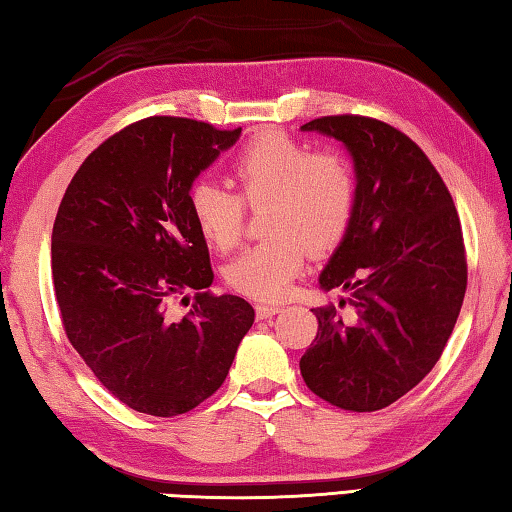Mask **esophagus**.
I'll return each mask as SVG.
<instances>
[{"label":"esophagus","mask_w":512,"mask_h":512,"mask_svg":"<svg viewBox=\"0 0 512 512\" xmlns=\"http://www.w3.org/2000/svg\"><path fill=\"white\" fill-rule=\"evenodd\" d=\"M278 312H281V307L278 305H265V303L256 305V318H260V321H263V318H272Z\"/></svg>","instance_id":"34e87169"}]
</instances>
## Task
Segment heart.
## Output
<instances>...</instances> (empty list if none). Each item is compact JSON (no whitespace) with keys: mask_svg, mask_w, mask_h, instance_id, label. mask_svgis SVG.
Returning <instances> with one entry per match:
<instances>
[{"mask_svg":"<svg viewBox=\"0 0 512 512\" xmlns=\"http://www.w3.org/2000/svg\"><path fill=\"white\" fill-rule=\"evenodd\" d=\"M240 194L216 180H196L189 209L209 247L227 252L243 234L245 202L264 207L265 240L225 267L238 294L281 301L305 265L307 252L325 254L341 243L356 214V176L345 156L314 153L283 131H265L234 158Z\"/></svg>","mask_w":512,"mask_h":512,"instance_id":"heart-1","label":"heart"}]
</instances>
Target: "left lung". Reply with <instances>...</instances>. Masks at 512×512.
<instances>
[{
	"label": "left lung",
	"mask_w": 512,
	"mask_h": 512,
	"mask_svg": "<svg viewBox=\"0 0 512 512\" xmlns=\"http://www.w3.org/2000/svg\"><path fill=\"white\" fill-rule=\"evenodd\" d=\"M301 129L343 142L356 173L352 227L318 276L325 292H350L354 312L316 307L301 374L332 406L374 412L435 368L457 323L468 283L459 214L426 153L390 124L325 115Z\"/></svg>",
	"instance_id": "8db88e82"
}]
</instances>
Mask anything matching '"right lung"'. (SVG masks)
Here are the masks:
<instances>
[{"instance_id": "1", "label": "right lung", "mask_w": 512, "mask_h": 512, "mask_svg": "<svg viewBox=\"0 0 512 512\" xmlns=\"http://www.w3.org/2000/svg\"><path fill=\"white\" fill-rule=\"evenodd\" d=\"M240 129L153 115L104 140L66 187L51 243L64 332L115 399L153 417L200 406L227 379L254 307L214 296L189 209L194 180ZM197 292L173 319V295Z\"/></svg>"}]
</instances>
